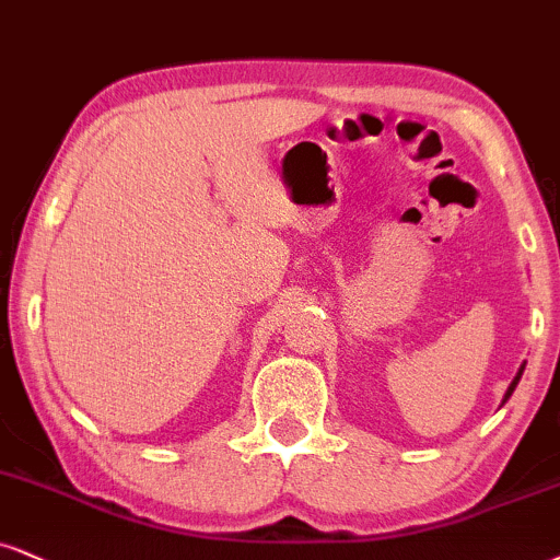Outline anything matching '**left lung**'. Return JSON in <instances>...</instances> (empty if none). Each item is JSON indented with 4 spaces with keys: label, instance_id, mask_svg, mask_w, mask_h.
<instances>
[{
    "label": "left lung",
    "instance_id": "left-lung-1",
    "mask_svg": "<svg viewBox=\"0 0 560 560\" xmlns=\"http://www.w3.org/2000/svg\"><path fill=\"white\" fill-rule=\"evenodd\" d=\"M520 376H522V369H520V374H516V378H514V382H512V386H509L506 397H512V392H514V386H516V382H520Z\"/></svg>",
    "mask_w": 560,
    "mask_h": 560
}]
</instances>
